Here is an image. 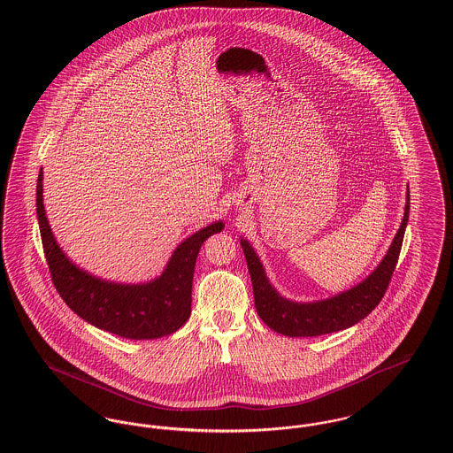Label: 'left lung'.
I'll return each instance as SVG.
<instances>
[{"label":"left lung","instance_id":"1","mask_svg":"<svg viewBox=\"0 0 453 453\" xmlns=\"http://www.w3.org/2000/svg\"><path fill=\"white\" fill-rule=\"evenodd\" d=\"M410 219V192L406 195L404 217L399 231L392 239V244L379 266L358 285L340 292L329 299L314 302H294L281 297L279 290L270 283L263 263L259 261L255 248L248 239L241 237V248L244 251L248 270L253 281L255 305L261 321L270 329L290 336H321L334 331L351 327L379 305L382 301L388 281L397 265L404 231Z\"/></svg>","mask_w":453,"mask_h":453}]
</instances>
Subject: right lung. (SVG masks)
<instances>
[{"mask_svg":"<svg viewBox=\"0 0 453 453\" xmlns=\"http://www.w3.org/2000/svg\"><path fill=\"white\" fill-rule=\"evenodd\" d=\"M43 173L37 180V219L49 272L63 301L87 323L127 340H156L180 329L192 312L195 261L203 241L224 229L217 220L181 241L159 277L144 283L104 280L65 257L43 209Z\"/></svg>","mask_w":453,"mask_h":453,"instance_id":"obj_1","label":"right lung"}]
</instances>
